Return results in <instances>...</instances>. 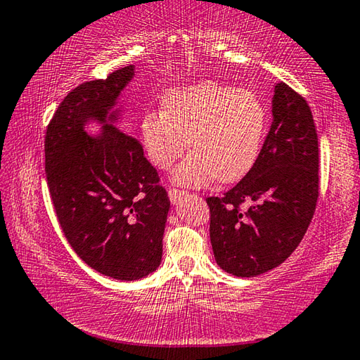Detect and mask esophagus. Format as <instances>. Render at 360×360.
Segmentation results:
<instances>
[{
	"label": "esophagus",
	"mask_w": 360,
	"mask_h": 360,
	"mask_svg": "<svg viewBox=\"0 0 360 360\" xmlns=\"http://www.w3.org/2000/svg\"><path fill=\"white\" fill-rule=\"evenodd\" d=\"M184 195H186L184 191H178V188H173V187L168 188V197L172 202H178L182 197H184Z\"/></svg>",
	"instance_id": "34e87169"
}]
</instances>
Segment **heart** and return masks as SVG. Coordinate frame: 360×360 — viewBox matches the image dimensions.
<instances>
[{"mask_svg":"<svg viewBox=\"0 0 360 360\" xmlns=\"http://www.w3.org/2000/svg\"><path fill=\"white\" fill-rule=\"evenodd\" d=\"M266 130L267 112L257 96L214 82L172 91L163 110L146 113L140 126L148 159L160 169L172 168L191 143L193 151L173 173L186 187L244 178L258 160Z\"/></svg>","mask_w":360,"mask_h":360,"instance_id":"1","label":"heart"}]
</instances>
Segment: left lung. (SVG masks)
I'll return each instance as SVG.
<instances>
[{"instance_id":"1","label":"left lung","mask_w":360,"mask_h":360,"mask_svg":"<svg viewBox=\"0 0 360 360\" xmlns=\"http://www.w3.org/2000/svg\"><path fill=\"white\" fill-rule=\"evenodd\" d=\"M272 116L250 172L224 197L206 198L215 261L236 277H255L282 264L316 209L319 151L309 103L286 83H277Z\"/></svg>"}]
</instances>
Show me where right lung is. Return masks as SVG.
I'll return each mask as SVG.
<instances>
[{"instance_id": "right-lung-1", "label": "right lung", "mask_w": 360, "mask_h": 360, "mask_svg": "<svg viewBox=\"0 0 360 360\" xmlns=\"http://www.w3.org/2000/svg\"><path fill=\"white\" fill-rule=\"evenodd\" d=\"M134 66L84 82L64 97L45 134V173L61 230L94 271L139 280L158 269L169 209L159 174L113 110ZM103 124L91 137L84 126Z\"/></svg>"}]
</instances>
